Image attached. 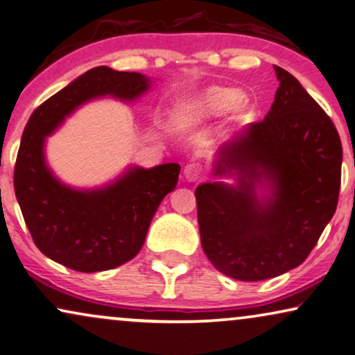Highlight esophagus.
<instances>
[{"mask_svg": "<svg viewBox=\"0 0 355 355\" xmlns=\"http://www.w3.org/2000/svg\"><path fill=\"white\" fill-rule=\"evenodd\" d=\"M183 173H185V178L188 182H198L200 178L203 177V167H201L200 164L191 162L187 165L185 170H183Z\"/></svg>", "mask_w": 355, "mask_h": 355, "instance_id": "1", "label": "esophagus"}]
</instances>
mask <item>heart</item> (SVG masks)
Masks as SVG:
<instances>
[{"mask_svg":"<svg viewBox=\"0 0 355 355\" xmlns=\"http://www.w3.org/2000/svg\"><path fill=\"white\" fill-rule=\"evenodd\" d=\"M248 98L237 95L236 89L226 87H209L193 98L178 114V125H187L196 118L218 116L230 110L232 114L239 116L248 110Z\"/></svg>","mask_w":355,"mask_h":355,"instance_id":"heart-1","label":"heart"}]
</instances>
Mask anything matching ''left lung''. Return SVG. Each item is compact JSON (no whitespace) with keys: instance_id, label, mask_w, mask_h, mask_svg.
I'll list each match as a JSON object with an SVG mask.
<instances>
[{"instance_id":"1","label":"left lung","mask_w":355,"mask_h":355,"mask_svg":"<svg viewBox=\"0 0 355 355\" xmlns=\"http://www.w3.org/2000/svg\"><path fill=\"white\" fill-rule=\"evenodd\" d=\"M273 69L280 87L270 111L216 152L213 175H234L237 185L209 182L195 191L206 257L242 282L303 263L339 198L343 146L333 121L293 75Z\"/></svg>"}]
</instances>
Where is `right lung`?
<instances>
[{
  "instance_id": "add662e5",
  "label": "right lung",
  "mask_w": 355,
  "mask_h": 355,
  "mask_svg": "<svg viewBox=\"0 0 355 355\" xmlns=\"http://www.w3.org/2000/svg\"><path fill=\"white\" fill-rule=\"evenodd\" d=\"M150 80L137 71L96 67L44 101L31 114L15 165V191L37 249L77 272H101L136 257L160 201L175 190L178 164L129 167L114 182L77 190L53 177L44 144L83 103L101 96L134 101Z\"/></svg>"
}]
</instances>
